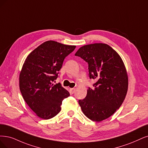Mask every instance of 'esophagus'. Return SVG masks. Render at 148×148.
Instances as JSON below:
<instances>
[{"mask_svg": "<svg viewBox=\"0 0 148 148\" xmlns=\"http://www.w3.org/2000/svg\"><path fill=\"white\" fill-rule=\"evenodd\" d=\"M70 90H71V92H72V93H74V92L75 91V88H70Z\"/></svg>", "mask_w": 148, "mask_h": 148, "instance_id": "1", "label": "esophagus"}]
</instances>
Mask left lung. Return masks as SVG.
I'll return each instance as SVG.
<instances>
[{"mask_svg": "<svg viewBox=\"0 0 148 148\" xmlns=\"http://www.w3.org/2000/svg\"><path fill=\"white\" fill-rule=\"evenodd\" d=\"M75 56L88 63L90 77L96 79L94 88L79 103L85 115L96 122L112 116L121 107L128 90L126 68L119 55L107 44L82 46Z\"/></svg>", "mask_w": 148, "mask_h": 148, "instance_id": "obj_1", "label": "left lung"}]
</instances>
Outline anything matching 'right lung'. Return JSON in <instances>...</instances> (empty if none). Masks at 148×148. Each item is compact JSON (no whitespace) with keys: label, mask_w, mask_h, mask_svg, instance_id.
Returning <instances> with one entry per match:
<instances>
[{"label":"right lung","mask_w":148,"mask_h":148,"mask_svg":"<svg viewBox=\"0 0 148 148\" xmlns=\"http://www.w3.org/2000/svg\"><path fill=\"white\" fill-rule=\"evenodd\" d=\"M75 48L50 40L27 57L19 74V88L24 101L38 117L49 119L56 116L63 100L69 96L61 84L52 82L58 77L64 59Z\"/></svg>","instance_id":"1"}]
</instances>
